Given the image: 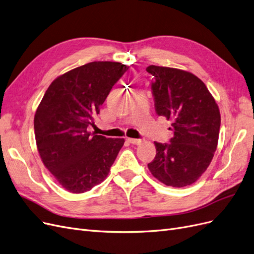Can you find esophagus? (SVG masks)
I'll return each instance as SVG.
<instances>
[{"mask_svg":"<svg viewBox=\"0 0 254 254\" xmlns=\"http://www.w3.org/2000/svg\"><path fill=\"white\" fill-rule=\"evenodd\" d=\"M127 141L132 144H140L142 142V139H136V138H127Z\"/></svg>","mask_w":254,"mask_h":254,"instance_id":"esophagus-1","label":"esophagus"}]
</instances>
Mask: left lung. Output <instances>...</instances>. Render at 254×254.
Returning a JSON list of instances; mask_svg holds the SVG:
<instances>
[{
    "label": "left lung",
    "instance_id": "8db88e82",
    "mask_svg": "<svg viewBox=\"0 0 254 254\" xmlns=\"http://www.w3.org/2000/svg\"><path fill=\"white\" fill-rule=\"evenodd\" d=\"M155 111L170 120L169 143L154 142L156 156L148 163L154 177L166 186L183 188L195 183L216 151L220 114L202 81L177 68L150 65Z\"/></svg>",
    "mask_w": 254,
    "mask_h": 254
}]
</instances>
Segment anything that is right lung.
I'll return each mask as SVG.
<instances>
[{
    "instance_id": "1",
    "label": "right lung",
    "mask_w": 254,
    "mask_h": 254,
    "mask_svg": "<svg viewBox=\"0 0 254 254\" xmlns=\"http://www.w3.org/2000/svg\"><path fill=\"white\" fill-rule=\"evenodd\" d=\"M128 69L118 62H91L57 78L35 115L44 166L64 189L83 193L101 184L125 143L87 132L111 89Z\"/></svg>"
}]
</instances>
